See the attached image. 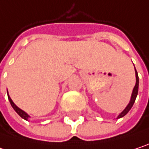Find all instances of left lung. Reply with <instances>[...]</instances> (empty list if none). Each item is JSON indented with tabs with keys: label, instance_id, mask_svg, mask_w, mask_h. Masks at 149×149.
I'll return each mask as SVG.
<instances>
[{
	"label": "left lung",
	"instance_id": "1",
	"mask_svg": "<svg viewBox=\"0 0 149 149\" xmlns=\"http://www.w3.org/2000/svg\"><path fill=\"white\" fill-rule=\"evenodd\" d=\"M135 70V68H134ZM135 79H136V82H135V85H134V89H133V91H132V94H131V98H130V101L129 104L127 105V107L119 114V116H117V119L118 118H121V117H123L132 108L133 104H134V101H135V98L137 97V94H138V88H139V77H138V73L135 70Z\"/></svg>",
	"mask_w": 149,
	"mask_h": 149
}]
</instances>
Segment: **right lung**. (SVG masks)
<instances>
[{
    "label": "right lung",
    "instance_id": "add662e5",
    "mask_svg": "<svg viewBox=\"0 0 149 149\" xmlns=\"http://www.w3.org/2000/svg\"><path fill=\"white\" fill-rule=\"evenodd\" d=\"M8 100H9V102H10V104H11V106L13 107V109H15V111H16V113L21 117V118H23V119H25V120H26V121H28V118L30 117V116L27 114V113H26L24 110H22L21 109H19L18 106H16L15 104V103L13 102V100L11 99V97H9V95H8Z\"/></svg>",
    "mask_w": 149,
    "mask_h": 149
}]
</instances>
